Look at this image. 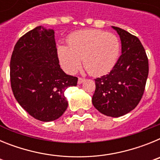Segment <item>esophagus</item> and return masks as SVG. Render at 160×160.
Returning <instances> with one entry per match:
<instances>
[{"label":"esophagus","instance_id":"34e87169","mask_svg":"<svg viewBox=\"0 0 160 160\" xmlns=\"http://www.w3.org/2000/svg\"><path fill=\"white\" fill-rule=\"evenodd\" d=\"M85 81V78H78V84H82L83 82Z\"/></svg>","mask_w":160,"mask_h":160}]
</instances>
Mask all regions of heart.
I'll use <instances>...</instances> for the list:
<instances>
[{
  "label": "heart",
  "mask_w": 160,
  "mask_h": 160,
  "mask_svg": "<svg viewBox=\"0 0 160 160\" xmlns=\"http://www.w3.org/2000/svg\"><path fill=\"white\" fill-rule=\"evenodd\" d=\"M68 47L58 46L62 66L69 73H74L81 66L92 75H99L114 67L120 53L118 37L98 29L73 32L68 38Z\"/></svg>",
  "instance_id": "obj_1"
}]
</instances>
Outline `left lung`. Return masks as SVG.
Wrapping results in <instances>:
<instances>
[{
	"instance_id": "8db88e82",
	"label": "left lung",
	"mask_w": 160,
	"mask_h": 160,
	"mask_svg": "<svg viewBox=\"0 0 160 160\" xmlns=\"http://www.w3.org/2000/svg\"><path fill=\"white\" fill-rule=\"evenodd\" d=\"M119 35L122 54L111 72L94 79V107L107 116H122L142 98L148 76V59L142 43L128 31L112 26Z\"/></svg>"
}]
</instances>
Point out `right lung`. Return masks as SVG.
Wrapping results in <instances>:
<instances>
[{"mask_svg":"<svg viewBox=\"0 0 160 160\" xmlns=\"http://www.w3.org/2000/svg\"><path fill=\"white\" fill-rule=\"evenodd\" d=\"M13 95L31 116L42 122L58 119L68 107L65 91L78 78L60 67L54 31L38 26L20 38L10 60Z\"/></svg>","mask_w":160,"mask_h":160,"instance_id":"right-lung-1","label":"right lung"}]
</instances>
